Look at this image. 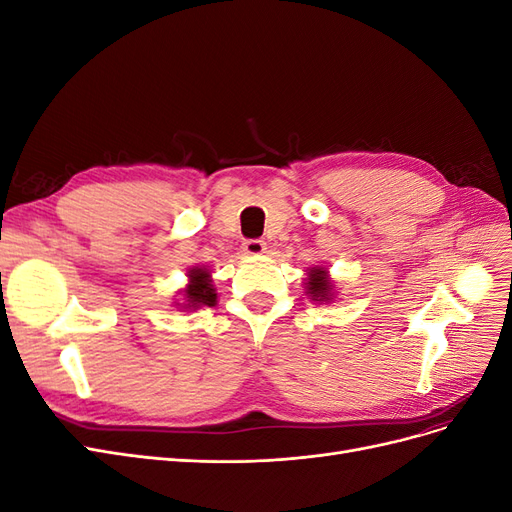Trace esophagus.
<instances>
[{
	"mask_svg": "<svg viewBox=\"0 0 512 512\" xmlns=\"http://www.w3.org/2000/svg\"><path fill=\"white\" fill-rule=\"evenodd\" d=\"M267 250V243L262 239H247L243 243V252L250 254V256H258V254H265Z\"/></svg>",
	"mask_w": 512,
	"mask_h": 512,
	"instance_id": "1",
	"label": "esophagus"
}]
</instances>
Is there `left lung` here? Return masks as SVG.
<instances>
[{"label": "left lung", "instance_id": "8db88e82", "mask_svg": "<svg viewBox=\"0 0 512 512\" xmlns=\"http://www.w3.org/2000/svg\"><path fill=\"white\" fill-rule=\"evenodd\" d=\"M307 292L312 294L314 301H329L331 299V282L327 271L312 269L307 277Z\"/></svg>", "mask_w": 512, "mask_h": 512}]
</instances>
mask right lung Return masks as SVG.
I'll list each match as a JSON object with an SVG mask.
<instances>
[{"label": "right lung", "instance_id": "add662e5", "mask_svg": "<svg viewBox=\"0 0 512 512\" xmlns=\"http://www.w3.org/2000/svg\"><path fill=\"white\" fill-rule=\"evenodd\" d=\"M192 284L185 290V299H188V307H200V305H215L218 294L211 288L209 273L203 269H192L190 271Z\"/></svg>", "mask_w": 512, "mask_h": 512}]
</instances>
